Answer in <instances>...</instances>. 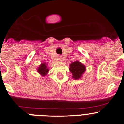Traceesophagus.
Segmentation results:
<instances>
[{
    "mask_svg": "<svg viewBox=\"0 0 124 124\" xmlns=\"http://www.w3.org/2000/svg\"><path fill=\"white\" fill-rule=\"evenodd\" d=\"M58 60H60V61H61V60H62V58H61V56H58Z\"/></svg>",
    "mask_w": 124,
    "mask_h": 124,
    "instance_id": "34e87169",
    "label": "esophagus"
}]
</instances>
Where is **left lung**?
Instances as JSON below:
<instances>
[{
	"instance_id": "8db88e82",
	"label": "left lung",
	"mask_w": 124,
	"mask_h": 124,
	"mask_svg": "<svg viewBox=\"0 0 124 124\" xmlns=\"http://www.w3.org/2000/svg\"><path fill=\"white\" fill-rule=\"evenodd\" d=\"M70 70L72 74V78L76 80L80 79L82 74L85 71V67L79 61H76L70 64Z\"/></svg>"
}]
</instances>
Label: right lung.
<instances>
[{"label": "right lung", "instance_id": "right-lung-1", "mask_svg": "<svg viewBox=\"0 0 124 124\" xmlns=\"http://www.w3.org/2000/svg\"><path fill=\"white\" fill-rule=\"evenodd\" d=\"M37 72L41 75H42V76H45V74H46V73L48 72V69L46 68V66L45 65V63L42 64L40 66V67L37 70Z\"/></svg>", "mask_w": 124, "mask_h": 124}]
</instances>
